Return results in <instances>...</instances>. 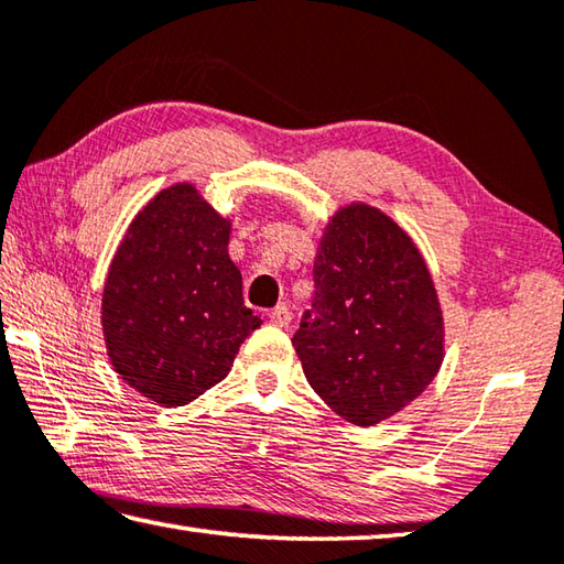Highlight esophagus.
Here are the masks:
<instances>
[{
    "instance_id": "34e87169",
    "label": "esophagus",
    "mask_w": 564,
    "mask_h": 564,
    "mask_svg": "<svg viewBox=\"0 0 564 564\" xmlns=\"http://www.w3.org/2000/svg\"><path fill=\"white\" fill-rule=\"evenodd\" d=\"M270 322H272L274 326H290V322H292L290 306H284V304L274 306V310L270 312Z\"/></svg>"
}]
</instances>
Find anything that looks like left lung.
Instances as JSON below:
<instances>
[{"mask_svg": "<svg viewBox=\"0 0 564 564\" xmlns=\"http://www.w3.org/2000/svg\"><path fill=\"white\" fill-rule=\"evenodd\" d=\"M314 302L292 338L304 376L358 427L422 395L444 358V318L427 264L382 210L350 204L326 223Z\"/></svg>", "mask_w": 564, "mask_h": 564, "instance_id": "left-lung-1", "label": "left lung"}]
</instances>
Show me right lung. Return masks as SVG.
Wrapping results in <instances>:
<instances>
[{
    "mask_svg": "<svg viewBox=\"0 0 564 564\" xmlns=\"http://www.w3.org/2000/svg\"><path fill=\"white\" fill-rule=\"evenodd\" d=\"M230 220L196 186L174 184L127 228L102 290L112 368L156 405L182 408L228 376L262 324L242 302Z\"/></svg>",
    "mask_w": 564,
    "mask_h": 564,
    "instance_id": "right-lung-1",
    "label": "right lung"
}]
</instances>
